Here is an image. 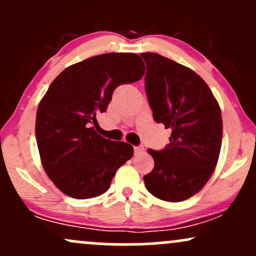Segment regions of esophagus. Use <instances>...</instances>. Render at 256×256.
I'll list each match as a JSON object with an SVG mask.
<instances>
[{
  "mask_svg": "<svg viewBox=\"0 0 256 256\" xmlns=\"http://www.w3.org/2000/svg\"><path fill=\"white\" fill-rule=\"evenodd\" d=\"M134 155H142L143 152H144V146H134Z\"/></svg>",
  "mask_w": 256,
  "mask_h": 256,
  "instance_id": "1",
  "label": "esophagus"
}]
</instances>
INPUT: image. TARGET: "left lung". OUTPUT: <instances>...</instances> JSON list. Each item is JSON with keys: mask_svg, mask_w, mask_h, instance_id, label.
<instances>
[{"mask_svg": "<svg viewBox=\"0 0 256 256\" xmlns=\"http://www.w3.org/2000/svg\"><path fill=\"white\" fill-rule=\"evenodd\" d=\"M146 92L156 122L171 128L162 150L148 152L154 168L144 176L155 198L180 202L198 194L213 174L222 138V110L198 73L156 52H142Z\"/></svg>", "mask_w": 256, "mask_h": 256, "instance_id": "left-lung-1", "label": "left lung"}]
</instances>
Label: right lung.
<instances>
[{
	"mask_svg": "<svg viewBox=\"0 0 256 256\" xmlns=\"http://www.w3.org/2000/svg\"><path fill=\"white\" fill-rule=\"evenodd\" d=\"M144 64L132 52L96 55L64 70L38 104L36 140L44 171L64 195L84 200L110 189L134 146L94 130L122 84L140 80Z\"/></svg>",
	"mask_w": 256,
	"mask_h": 256,
	"instance_id": "right-lung-1",
	"label": "right lung"
}]
</instances>
